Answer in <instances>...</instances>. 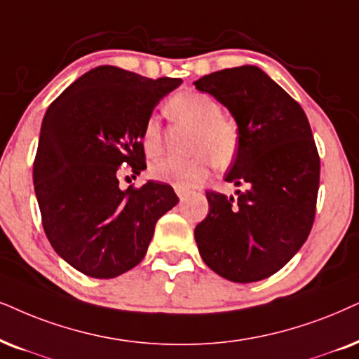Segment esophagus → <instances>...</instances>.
Returning a JSON list of instances; mask_svg holds the SVG:
<instances>
[{
    "instance_id": "esophagus-1",
    "label": "esophagus",
    "mask_w": 359,
    "mask_h": 359,
    "mask_svg": "<svg viewBox=\"0 0 359 359\" xmlns=\"http://www.w3.org/2000/svg\"><path fill=\"white\" fill-rule=\"evenodd\" d=\"M174 190H175V194H177V195H179V198H180V201H184V198H185V197H187V195L190 194L187 189L180 187V185H175V187H174Z\"/></svg>"
}]
</instances>
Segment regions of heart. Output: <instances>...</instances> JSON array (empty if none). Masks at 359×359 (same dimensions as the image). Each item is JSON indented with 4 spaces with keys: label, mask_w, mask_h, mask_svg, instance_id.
Here are the masks:
<instances>
[{
    "label": "heart",
    "mask_w": 359,
    "mask_h": 359,
    "mask_svg": "<svg viewBox=\"0 0 359 359\" xmlns=\"http://www.w3.org/2000/svg\"><path fill=\"white\" fill-rule=\"evenodd\" d=\"M165 112L174 122L194 127L187 158L165 157L149 169L156 180L182 187L202 184L213 165L226 167L235 161L240 147L238 124L222 114L217 99L195 89L175 93L165 102ZM140 144L147 157H157L164 149V130L156 117H149L140 133Z\"/></svg>",
    "instance_id": "obj_1"
}]
</instances>
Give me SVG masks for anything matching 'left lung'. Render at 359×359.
<instances>
[{"label":"left lung","mask_w":359,"mask_h":359,"mask_svg":"<svg viewBox=\"0 0 359 359\" xmlns=\"http://www.w3.org/2000/svg\"><path fill=\"white\" fill-rule=\"evenodd\" d=\"M232 112L240 147L226 182L248 184L237 198L207 190L208 213L195 226L207 266L252 283L283 269L306 242L316 212L320 156L300 104L255 66L195 81Z\"/></svg>","instance_id":"1"}]
</instances>
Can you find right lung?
<instances>
[{
	"label": "right lung",
	"instance_id": "1",
	"mask_svg": "<svg viewBox=\"0 0 359 359\" xmlns=\"http://www.w3.org/2000/svg\"><path fill=\"white\" fill-rule=\"evenodd\" d=\"M180 83L99 66L48 107L33 165L34 192L49 243L81 273L114 278L134 269L157 220L179 202L170 185L152 180L121 190L119 175L146 169L142 127Z\"/></svg>",
	"mask_w": 359,
	"mask_h": 359
}]
</instances>
